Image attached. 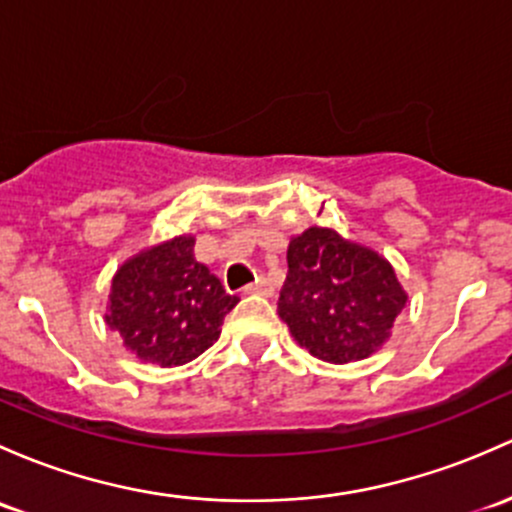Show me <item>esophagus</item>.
I'll return each mask as SVG.
<instances>
[{"label":"esophagus","mask_w":512,"mask_h":512,"mask_svg":"<svg viewBox=\"0 0 512 512\" xmlns=\"http://www.w3.org/2000/svg\"><path fill=\"white\" fill-rule=\"evenodd\" d=\"M242 292H245V294H262V297H270L274 289H272V284L267 282L265 277H260L255 284H247V287L242 289Z\"/></svg>","instance_id":"obj_1"}]
</instances>
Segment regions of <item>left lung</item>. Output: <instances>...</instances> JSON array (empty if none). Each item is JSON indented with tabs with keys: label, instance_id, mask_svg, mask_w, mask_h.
Listing matches in <instances>:
<instances>
[{
	"label": "left lung",
	"instance_id": "8db88e82",
	"mask_svg": "<svg viewBox=\"0 0 512 512\" xmlns=\"http://www.w3.org/2000/svg\"><path fill=\"white\" fill-rule=\"evenodd\" d=\"M287 265L277 314L301 348L343 365L385 346L407 292L378 250L311 225L289 242Z\"/></svg>",
	"mask_w": 512,
	"mask_h": 512
}]
</instances>
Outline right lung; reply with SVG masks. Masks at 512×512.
Wrapping results in <instances>:
<instances>
[{
    "label": "right lung",
    "instance_id": "right-lung-1",
    "mask_svg": "<svg viewBox=\"0 0 512 512\" xmlns=\"http://www.w3.org/2000/svg\"><path fill=\"white\" fill-rule=\"evenodd\" d=\"M193 245V235H176L132 255L112 277L105 324L142 363H191L218 341L240 301L193 257Z\"/></svg>",
    "mask_w": 512,
    "mask_h": 512
}]
</instances>
